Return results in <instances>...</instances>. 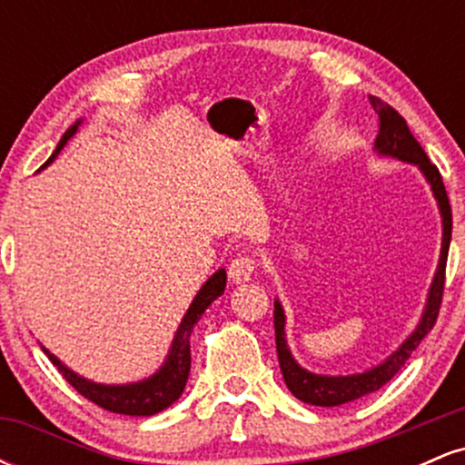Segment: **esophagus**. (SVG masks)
I'll use <instances>...</instances> for the list:
<instances>
[{"mask_svg":"<svg viewBox=\"0 0 465 465\" xmlns=\"http://www.w3.org/2000/svg\"><path fill=\"white\" fill-rule=\"evenodd\" d=\"M255 269H258V258H255V255H238V258L232 260V264H229V277H232L233 284H244V282H249L251 277H253Z\"/></svg>","mask_w":465,"mask_h":465,"instance_id":"1","label":"esophagus"}]
</instances>
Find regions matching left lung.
I'll return each instance as SVG.
<instances>
[{"instance_id":"8db88e82","label":"left lung","mask_w":465,"mask_h":465,"mask_svg":"<svg viewBox=\"0 0 465 465\" xmlns=\"http://www.w3.org/2000/svg\"><path fill=\"white\" fill-rule=\"evenodd\" d=\"M373 111L378 114L381 120V133L376 137V148L378 153L391 154V157L402 159V162L418 163L421 173L426 174V179L430 181V188L435 192V199L440 203L441 216H444V240H441V258L440 266H437V275L433 280L429 292V303H426L424 317L418 325L413 334L409 336L402 343V348L393 351L382 365L373 367V370L365 373H356V376H317V373H308L302 370L295 361H292L291 351L286 348L284 339V312L282 306L275 302V345H277V359H280V370L284 376L286 387L291 389V393L302 402L314 404V407H339V404L351 402V400H359L367 393L378 391L382 385H387L396 373L402 370L404 362L409 361V356L413 354L415 348L420 345V341L433 330L437 322V314L441 308V297H444V284H446V260H448V247H450V233H452V210L450 201H448L444 181H441L440 170L437 165L426 157L424 148L420 146V142L415 140L413 133L409 131L407 120L393 109L391 104H387L385 100L370 95Z\"/></svg>"}]
</instances>
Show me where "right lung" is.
<instances>
[{"label":"right lung","mask_w":465,"mask_h":465,"mask_svg":"<svg viewBox=\"0 0 465 465\" xmlns=\"http://www.w3.org/2000/svg\"><path fill=\"white\" fill-rule=\"evenodd\" d=\"M78 124L80 122H76V124L63 135V140L58 142L54 154L50 157V162L56 157L58 151L65 146L69 137L76 133ZM225 282H227L225 269H221L218 273L212 275L205 284H203L199 295L194 297V302H192L188 312H185L183 322L179 325L177 336H174L173 348H170V356L168 361H165V365L154 373L153 378H148V381L143 382H135V385H124V387L94 385V382L84 381V378H80L74 371H69L54 354H50L47 350L44 351L47 354V359L54 362L56 370L63 373V378H65L69 385L76 389L80 396L92 400V402L98 404V407L111 411V413H122V415H154L159 413V411H163L165 407H170V404L183 393L185 382H188V373H190L192 328H194V323L199 322L201 314L205 312V308L210 306L216 297L223 295V291H225Z\"/></svg>","instance_id":"right-lung-1"}]
</instances>
